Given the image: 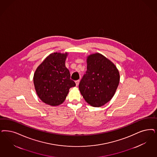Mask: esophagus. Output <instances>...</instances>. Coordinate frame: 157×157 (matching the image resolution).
Listing matches in <instances>:
<instances>
[{
	"mask_svg": "<svg viewBox=\"0 0 157 157\" xmlns=\"http://www.w3.org/2000/svg\"><path fill=\"white\" fill-rule=\"evenodd\" d=\"M79 82H80V81H79V80H77V81H76V86H78V85H79Z\"/></svg>",
	"mask_w": 157,
	"mask_h": 157,
	"instance_id": "34e87169",
	"label": "esophagus"
}]
</instances>
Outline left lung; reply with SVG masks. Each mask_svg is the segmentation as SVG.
Here are the masks:
<instances>
[{
	"label": "left lung",
	"mask_w": 157,
	"mask_h": 157,
	"mask_svg": "<svg viewBox=\"0 0 157 157\" xmlns=\"http://www.w3.org/2000/svg\"><path fill=\"white\" fill-rule=\"evenodd\" d=\"M86 61L79 91L89 104L100 107L113 98L119 85V71L111 61L98 53L88 56Z\"/></svg>",
	"instance_id": "obj_1"
}]
</instances>
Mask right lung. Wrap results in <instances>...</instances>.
<instances>
[{
	"mask_svg": "<svg viewBox=\"0 0 157 157\" xmlns=\"http://www.w3.org/2000/svg\"><path fill=\"white\" fill-rule=\"evenodd\" d=\"M68 53L55 52L39 65L33 75V84L38 97L52 106L64 101L71 87L76 85L65 67Z\"/></svg>",
	"mask_w": 157,
	"mask_h": 157,
	"instance_id": "1",
	"label": "right lung"
}]
</instances>
